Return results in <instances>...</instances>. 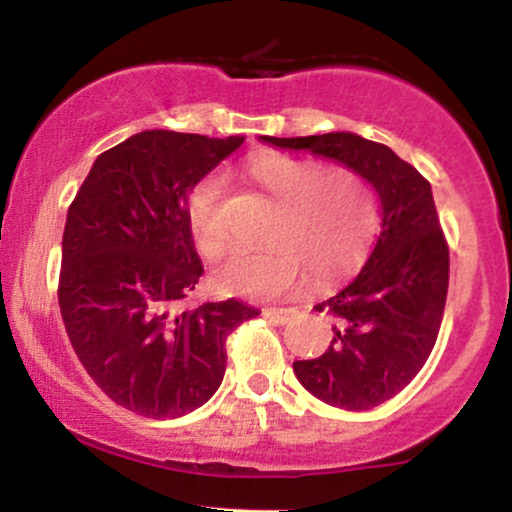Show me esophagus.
I'll list each match as a JSON object with an SVG mask.
<instances>
[{
	"label": "esophagus",
	"mask_w": 512,
	"mask_h": 512,
	"mask_svg": "<svg viewBox=\"0 0 512 512\" xmlns=\"http://www.w3.org/2000/svg\"><path fill=\"white\" fill-rule=\"evenodd\" d=\"M264 315H267L269 320H274L276 325H286V322H291L293 317H296V310H291V308H267V310H264Z\"/></svg>",
	"instance_id": "obj_1"
}]
</instances>
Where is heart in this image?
<instances>
[{"mask_svg": "<svg viewBox=\"0 0 512 512\" xmlns=\"http://www.w3.org/2000/svg\"><path fill=\"white\" fill-rule=\"evenodd\" d=\"M250 178L279 204L264 252H236L216 272L223 291L248 298H279L301 291L317 276L342 279L366 260L380 228L375 187L354 168L286 154L257 158ZM226 175L214 170L187 195V219L202 255L221 257L231 245L226 214Z\"/></svg>", "mask_w": 512, "mask_h": 512, "instance_id": "obj_1", "label": "heart"}]
</instances>
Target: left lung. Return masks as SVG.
Instances as JSON below:
<instances>
[{"label": "left lung", "mask_w": 512, "mask_h": 512, "mask_svg": "<svg viewBox=\"0 0 512 512\" xmlns=\"http://www.w3.org/2000/svg\"><path fill=\"white\" fill-rule=\"evenodd\" d=\"M264 142L334 158L366 175L380 195L383 226L368 262L337 296L315 305L334 317L330 346L293 361L296 378L322 402L346 411L378 407L424 368L443 322L450 250L431 182L390 146L351 132Z\"/></svg>", "instance_id": "8db88e82"}]
</instances>
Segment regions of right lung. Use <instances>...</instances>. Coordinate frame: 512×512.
Instances as JSON below:
<instances>
[{
  "label": "right lung",
  "instance_id": "right-lung-1",
  "mask_svg": "<svg viewBox=\"0 0 512 512\" xmlns=\"http://www.w3.org/2000/svg\"><path fill=\"white\" fill-rule=\"evenodd\" d=\"M245 137L149 129L103 151L69 204L57 284L93 383L146 419L202 407L226 373V339L250 317L228 298L180 310L204 274L187 195Z\"/></svg>",
  "mask_w": 512,
  "mask_h": 512
}]
</instances>
